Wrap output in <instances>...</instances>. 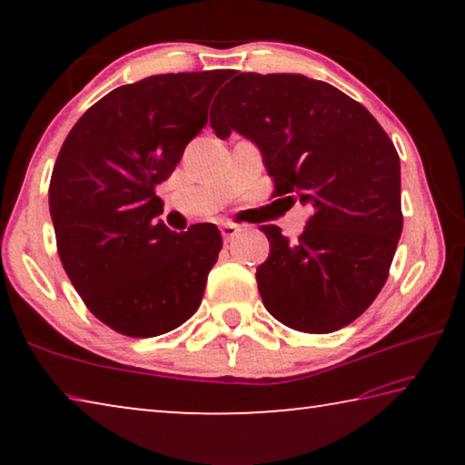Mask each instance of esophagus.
I'll list each match as a JSON object with an SVG mask.
<instances>
[{
	"mask_svg": "<svg viewBox=\"0 0 465 465\" xmlns=\"http://www.w3.org/2000/svg\"><path fill=\"white\" fill-rule=\"evenodd\" d=\"M219 230H222V235H223V240H225V242L233 240L235 235L240 233V227H238V225H233V223H222V227H219Z\"/></svg>",
	"mask_w": 465,
	"mask_h": 465,
	"instance_id": "34e87169",
	"label": "esophagus"
}]
</instances>
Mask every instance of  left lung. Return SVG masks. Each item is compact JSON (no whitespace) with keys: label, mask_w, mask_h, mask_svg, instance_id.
I'll list each match as a JSON object with an SVG mask.
<instances>
[{"label":"left lung","mask_w":465,"mask_h":465,"mask_svg":"<svg viewBox=\"0 0 465 465\" xmlns=\"http://www.w3.org/2000/svg\"><path fill=\"white\" fill-rule=\"evenodd\" d=\"M211 129L250 139L274 196L313 211L297 242L261 227L271 243L256 269L264 308L299 332L349 326L381 291L402 233L400 157L388 133L344 92L299 74H232Z\"/></svg>","instance_id":"1"}]
</instances>
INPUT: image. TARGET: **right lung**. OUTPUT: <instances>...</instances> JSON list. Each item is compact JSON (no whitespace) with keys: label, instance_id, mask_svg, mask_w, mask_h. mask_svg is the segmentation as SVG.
I'll return each mask as SVG.
<instances>
[{"label":"right lung","instance_id":"obj_1","mask_svg":"<svg viewBox=\"0 0 465 465\" xmlns=\"http://www.w3.org/2000/svg\"><path fill=\"white\" fill-rule=\"evenodd\" d=\"M230 72L163 74L121 85L74 124L54 162L49 209L69 281L116 332L166 334L199 310L222 250L213 223L163 225V183L207 124Z\"/></svg>","mask_w":465,"mask_h":465}]
</instances>
